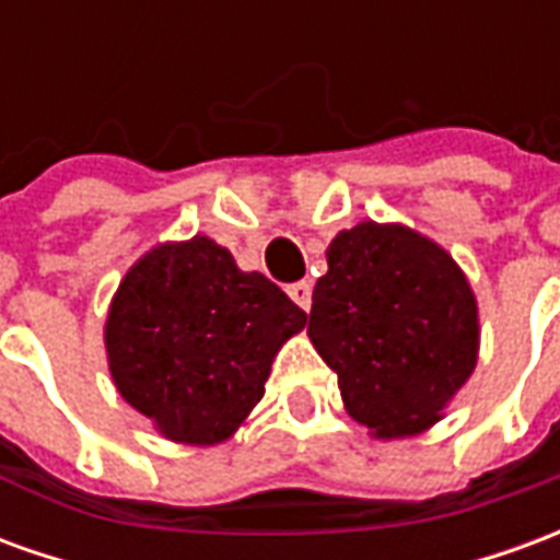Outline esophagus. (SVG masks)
Here are the masks:
<instances>
[{
    "label": "esophagus",
    "mask_w": 560,
    "mask_h": 560,
    "mask_svg": "<svg viewBox=\"0 0 560 560\" xmlns=\"http://www.w3.org/2000/svg\"><path fill=\"white\" fill-rule=\"evenodd\" d=\"M288 293H291V300L300 305L303 312L312 308V284H308V281H293L291 288H288Z\"/></svg>",
    "instance_id": "obj_1"
}]
</instances>
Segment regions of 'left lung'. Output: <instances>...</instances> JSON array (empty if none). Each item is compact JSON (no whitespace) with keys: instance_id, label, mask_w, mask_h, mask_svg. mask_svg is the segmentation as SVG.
Listing matches in <instances>:
<instances>
[{"instance_id":"left-lung-1","label":"left lung","mask_w":560,"mask_h":560,"mask_svg":"<svg viewBox=\"0 0 560 560\" xmlns=\"http://www.w3.org/2000/svg\"><path fill=\"white\" fill-rule=\"evenodd\" d=\"M308 339L339 375L341 401L375 438L441 420L480 351L477 300L444 248L405 224L363 221L327 248Z\"/></svg>"}]
</instances>
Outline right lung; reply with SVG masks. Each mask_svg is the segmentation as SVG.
Returning <instances> with one entry per match:
<instances>
[{
    "label": "right lung",
    "mask_w": 560,
    "mask_h": 560,
    "mask_svg": "<svg viewBox=\"0 0 560 560\" xmlns=\"http://www.w3.org/2000/svg\"><path fill=\"white\" fill-rule=\"evenodd\" d=\"M279 284L209 236L164 243L119 281L104 348L119 396L176 444L228 441L264 399L272 360L305 327Z\"/></svg>",
    "instance_id": "right-lung-1"
}]
</instances>
